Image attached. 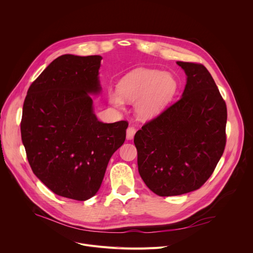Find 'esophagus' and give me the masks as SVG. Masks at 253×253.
Returning <instances> with one entry per match:
<instances>
[{"mask_svg":"<svg viewBox=\"0 0 253 253\" xmlns=\"http://www.w3.org/2000/svg\"><path fill=\"white\" fill-rule=\"evenodd\" d=\"M135 132H136V129L134 128V127H132V126H130L128 129H127V132H126V137H127V139L128 140H132L133 139V137H134V135H135Z\"/></svg>","mask_w":253,"mask_h":253,"instance_id":"34e87169","label":"esophagus"}]
</instances>
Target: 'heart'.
Wrapping results in <instances>:
<instances>
[{"label": "heart", "mask_w": 253, "mask_h": 253, "mask_svg": "<svg viewBox=\"0 0 253 253\" xmlns=\"http://www.w3.org/2000/svg\"><path fill=\"white\" fill-rule=\"evenodd\" d=\"M178 84L174 76L157 69H136L118 83V90L108 94L110 104L123 108L125 100L134 102V111L141 120L158 116L176 94Z\"/></svg>", "instance_id": "b5f03b06"}]
</instances>
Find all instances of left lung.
Instances as JSON below:
<instances>
[{
  "label": "left lung",
  "mask_w": 253,
  "mask_h": 253,
  "mask_svg": "<svg viewBox=\"0 0 253 253\" xmlns=\"http://www.w3.org/2000/svg\"><path fill=\"white\" fill-rule=\"evenodd\" d=\"M176 63L187 76L181 98L134 137L139 174L159 196L200 188L226 144V104L208 70L201 64Z\"/></svg>",
  "instance_id": "obj_1"
}]
</instances>
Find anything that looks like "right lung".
Here are the masks:
<instances>
[{"mask_svg":"<svg viewBox=\"0 0 253 253\" xmlns=\"http://www.w3.org/2000/svg\"><path fill=\"white\" fill-rule=\"evenodd\" d=\"M102 57L66 54L30 86L21 121L30 166L55 194L85 201L99 190L126 138L127 121L103 123L90 95L100 94Z\"/></svg>","mask_w":253,"mask_h":253,"instance_id":"1","label":"right lung"}]
</instances>
